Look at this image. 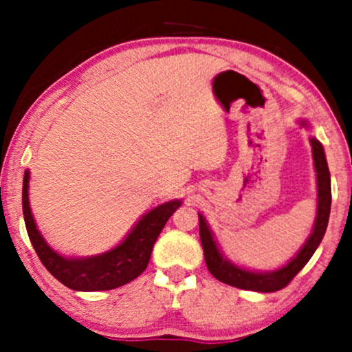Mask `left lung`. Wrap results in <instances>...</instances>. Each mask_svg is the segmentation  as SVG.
<instances>
[{
    "label": "left lung",
    "instance_id": "1",
    "mask_svg": "<svg viewBox=\"0 0 352 352\" xmlns=\"http://www.w3.org/2000/svg\"><path fill=\"white\" fill-rule=\"evenodd\" d=\"M300 127L309 129L311 125L306 119L298 120ZM311 151H313L314 170H316V187H318V208L316 218H314L313 230H311L308 240L301 246L292 260L281 268L273 270V272H256V270H248L243 266L230 261L218 248V243L213 235L212 228L205 220V217L199 213L200 221V240L204 246L205 263H207L208 272L217 278L218 281L227 283L230 286H235L240 289H248V292L258 293H273L278 289L285 288L289 281L301 272L302 266L309 261L316 248L324 236L326 228H328L329 212H331V175L328 162H326L324 148L316 137H309Z\"/></svg>",
    "mask_w": 352,
    "mask_h": 352
}]
</instances>
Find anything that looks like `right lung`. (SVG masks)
<instances>
[{
    "instance_id": "obj_1",
    "label": "right lung",
    "mask_w": 352,
    "mask_h": 352,
    "mask_svg": "<svg viewBox=\"0 0 352 352\" xmlns=\"http://www.w3.org/2000/svg\"><path fill=\"white\" fill-rule=\"evenodd\" d=\"M182 205L170 200L148 210L114 248L92 256H64L52 250L38 230L30 207V170L23 179V215L33 248L56 280L74 292H106L127 285L147 268L153 243L168 218Z\"/></svg>"
}]
</instances>
